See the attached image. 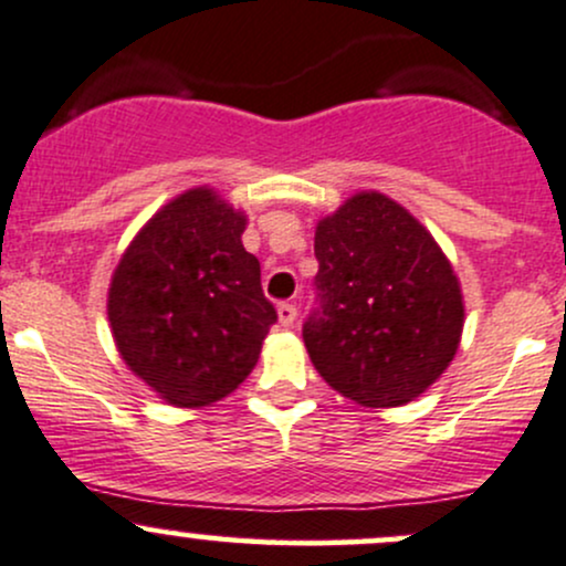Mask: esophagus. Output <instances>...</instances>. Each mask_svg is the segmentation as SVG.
Returning a JSON list of instances; mask_svg holds the SVG:
<instances>
[{
  "label": "esophagus",
  "mask_w": 566,
  "mask_h": 566,
  "mask_svg": "<svg viewBox=\"0 0 566 566\" xmlns=\"http://www.w3.org/2000/svg\"><path fill=\"white\" fill-rule=\"evenodd\" d=\"M279 325L282 327H290L295 322V316H297V308H295V303H290V301H282L279 303Z\"/></svg>",
  "instance_id": "1"
}]
</instances>
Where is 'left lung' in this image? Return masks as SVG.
I'll return each mask as SVG.
<instances>
[{
	"label": "left lung",
	"mask_w": 566,
	"mask_h": 566,
	"mask_svg": "<svg viewBox=\"0 0 566 566\" xmlns=\"http://www.w3.org/2000/svg\"><path fill=\"white\" fill-rule=\"evenodd\" d=\"M314 306L303 340L349 400L392 408L449 368L464 306L451 263L400 203L359 192L316 226Z\"/></svg>",
	"instance_id": "left-lung-1"
}]
</instances>
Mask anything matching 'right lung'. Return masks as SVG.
<instances>
[{
    "instance_id": "add662e5",
    "label": "right lung",
    "mask_w": 566,
    "mask_h": 566,
    "mask_svg": "<svg viewBox=\"0 0 566 566\" xmlns=\"http://www.w3.org/2000/svg\"><path fill=\"white\" fill-rule=\"evenodd\" d=\"M244 226L212 190H190L142 228L112 276L117 349L171 406L231 395L276 322L258 258L241 244Z\"/></svg>"
}]
</instances>
